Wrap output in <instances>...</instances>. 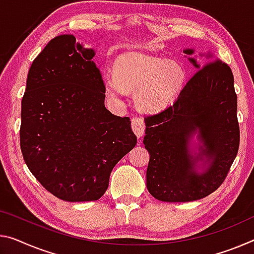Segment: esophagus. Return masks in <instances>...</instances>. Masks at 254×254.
I'll list each match as a JSON object with an SVG mask.
<instances>
[{"label":"esophagus","mask_w":254,"mask_h":254,"mask_svg":"<svg viewBox=\"0 0 254 254\" xmlns=\"http://www.w3.org/2000/svg\"><path fill=\"white\" fill-rule=\"evenodd\" d=\"M131 126H132V130L135 133V135L138 136V138H141L144 133V130H146V126H144V121L142 118H139V116H136V118H132L131 120Z\"/></svg>","instance_id":"obj_1"}]
</instances>
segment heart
I'll return each mask as SVG.
<instances>
[{"label":"heart","mask_w":254,"mask_h":254,"mask_svg":"<svg viewBox=\"0 0 254 254\" xmlns=\"http://www.w3.org/2000/svg\"><path fill=\"white\" fill-rule=\"evenodd\" d=\"M184 72L176 63L151 56L127 53L114 63V72L104 73L106 96L121 102L127 91H135V100L147 112L163 110L176 98L184 84Z\"/></svg>","instance_id":"obj_1"}]
</instances>
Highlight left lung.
I'll return each instance as SVG.
<instances>
[{"label":"left lung","instance_id":"obj_1","mask_svg":"<svg viewBox=\"0 0 254 254\" xmlns=\"http://www.w3.org/2000/svg\"><path fill=\"white\" fill-rule=\"evenodd\" d=\"M190 61L199 70L178 99L165 110L144 116L143 143L150 155L147 189L165 202H189L215 192L226 179L240 147L237 96L231 67L211 55L202 66L195 60ZM196 130L203 146L193 157L188 141ZM198 161L208 165L201 175L195 172Z\"/></svg>","mask_w":254,"mask_h":254}]
</instances>
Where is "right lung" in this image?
I'll return each instance as SVG.
<instances>
[{"label":"right lung","mask_w":254,"mask_h":254,"mask_svg":"<svg viewBox=\"0 0 254 254\" xmlns=\"http://www.w3.org/2000/svg\"><path fill=\"white\" fill-rule=\"evenodd\" d=\"M95 52L73 35L51 40L31 64L21 102L20 148L29 171L56 198L95 201L136 143L131 121L104 104Z\"/></svg>","instance_id":"1"}]
</instances>
